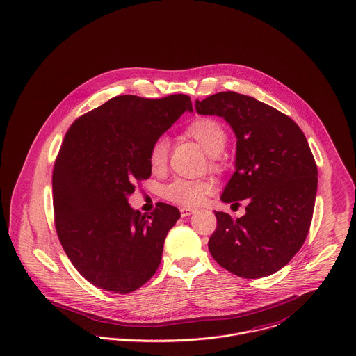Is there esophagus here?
Returning a JSON list of instances; mask_svg holds the SVG:
<instances>
[{"label": "esophagus", "mask_w": 356, "mask_h": 356, "mask_svg": "<svg viewBox=\"0 0 356 356\" xmlns=\"http://www.w3.org/2000/svg\"><path fill=\"white\" fill-rule=\"evenodd\" d=\"M179 211H181V216H182V217H188L190 214H193L195 212L194 209H190V208H181Z\"/></svg>", "instance_id": "1"}]
</instances>
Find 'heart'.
<instances>
[{
    "label": "heart",
    "instance_id": "heart-1",
    "mask_svg": "<svg viewBox=\"0 0 356 356\" xmlns=\"http://www.w3.org/2000/svg\"><path fill=\"white\" fill-rule=\"evenodd\" d=\"M185 135L198 143L207 154L212 156L216 165L217 155L225 148L227 131L218 120L212 118H197L188 124ZM170 154V140L166 136L156 138L148 151V165L152 172L161 174L165 171ZM213 184L208 179H186L177 178L163 188V197L167 201L182 207H198L209 194L213 193Z\"/></svg>",
    "mask_w": 356,
    "mask_h": 356
}]
</instances>
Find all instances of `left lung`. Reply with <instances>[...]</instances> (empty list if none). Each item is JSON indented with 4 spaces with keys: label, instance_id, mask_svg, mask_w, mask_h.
<instances>
[{
    "label": "left lung",
    "instance_id": "8db88e82",
    "mask_svg": "<svg viewBox=\"0 0 356 356\" xmlns=\"http://www.w3.org/2000/svg\"><path fill=\"white\" fill-rule=\"evenodd\" d=\"M195 109L224 118L235 131L236 171L221 200L248 202L236 220L214 213L209 251L237 277L271 275L298 252L312 222L317 166L308 140L289 116L250 95L221 92L197 99Z\"/></svg>",
    "mask_w": 356,
    "mask_h": 356
}]
</instances>
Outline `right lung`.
<instances>
[{"mask_svg": "<svg viewBox=\"0 0 356 356\" xmlns=\"http://www.w3.org/2000/svg\"><path fill=\"white\" fill-rule=\"evenodd\" d=\"M185 111L189 95H118L75 120L52 172L54 220L76 271L98 289L127 294L158 270L179 211L165 202L147 216L127 195L151 175L148 151Z\"/></svg>", "mask_w": 356, "mask_h": 356, "instance_id": "add662e5", "label": "right lung"}]
</instances>
